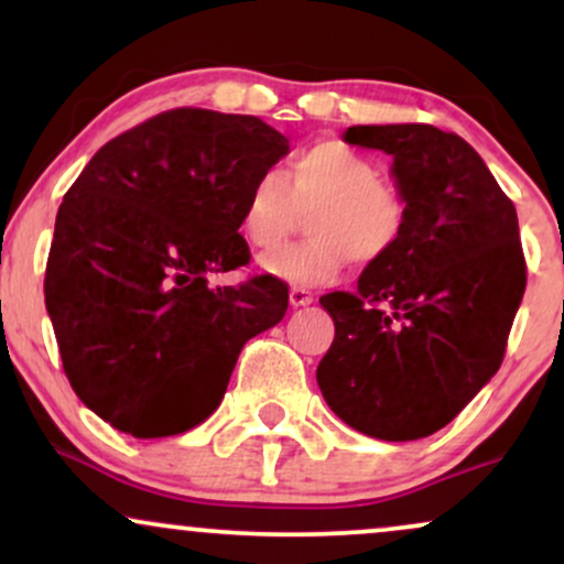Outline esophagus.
Here are the masks:
<instances>
[{
	"label": "esophagus",
	"mask_w": 564,
	"mask_h": 564,
	"mask_svg": "<svg viewBox=\"0 0 564 564\" xmlns=\"http://www.w3.org/2000/svg\"><path fill=\"white\" fill-rule=\"evenodd\" d=\"M289 300H291V304H294V307H304V304H313L315 296H313V291H310V289H304V286H291Z\"/></svg>",
	"instance_id": "esophagus-1"
}]
</instances>
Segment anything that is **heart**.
I'll list each match as a JSON object with an SVG mask.
<instances>
[{
    "label": "heart",
    "instance_id": "heart-1",
    "mask_svg": "<svg viewBox=\"0 0 564 564\" xmlns=\"http://www.w3.org/2000/svg\"><path fill=\"white\" fill-rule=\"evenodd\" d=\"M307 215L304 241L262 257L270 275L300 286H321L360 262H377L400 241L405 200L381 180L371 159L341 140H321L289 161L286 174L264 170L251 180L241 200V232L257 249H273Z\"/></svg>",
    "mask_w": 564,
    "mask_h": 564
}]
</instances>
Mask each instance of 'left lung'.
Listing matches in <instances>:
<instances>
[{"label":"left lung","instance_id":"8db88e82","mask_svg":"<svg viewBox=\"0 0 564 564\" xmlns=\"http://www.w3.org/2000/svg\"><path fill=\"white\" fill-rule=\"evenodd\" d=\"M345 140L392 156L405 228L358 291L321 296L336 334L315 377L341 422L405 443L453 422L501 366L528 283L520 225L458 134L384 124Z\"/></svg>","mask_w":564,"mask_h":564}]
</instances>
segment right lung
<instances>
[{"instance_id":"obj_1","label":"right lung","mask_w":564,"mask_h":564,"mask_svg":"<svg viewBox=\"0 0 564 564\" xmlns=\"http://www.w3.org/2000/svg\"><path fill=\"white\" fill-rule=\"evenodd\" d=\"M289 140L257 116L172 108L108 140L63 196L44 273L63 371L132 437H170L217 411L251 336L286 315L289 286L246 268L241 200Z\"/></svg>"}]
</instances>
